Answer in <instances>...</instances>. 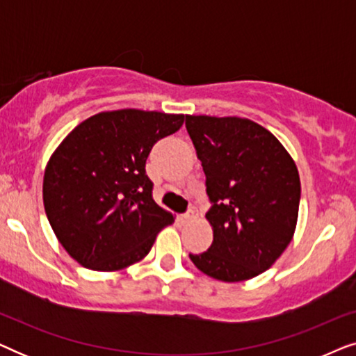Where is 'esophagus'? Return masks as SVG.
<instances>
[{"instance_id":"obj_1","label":"esophagus","mask_w":356,"mask_h":356,"mask_svg":"<svg viewBox=\"0 0 356 356\" xmlns=\"http://www.w3.org/2000/svg\"><path fill=\"white\" fill-rule=\"evenodd\" d=\"M197 217H199V211H197L196 207H191L186 213H184V216H181L183 222H191V220H196Z\"/></svg>"}]
</instances>
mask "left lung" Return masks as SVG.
Returning <instances> with one entry per match:
<instances>
[{"mask_svg": "<svg viewBox=\"0 0 356 356\" xmlns=\"http://www.w3.org/2000/svg\"><path fill=\"white\" fill-rule=\"evenodd\" d=\"M186 129L206 173L212 207L211 248L189 254L212 279L241 282L262 274L295 235L300 175L279 139L240 116L186 115Z\"/></svg>", "mask_w": 356, "mask_h": 356, "instance_id": "obj_1", "label": "left lung"}]
</instances>
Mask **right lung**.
<instances>
[{"label":"right lung","instance_id":"1","mask_svg":"<svg viewBox=\"0 0 356 356\" xmlns=\"http://www.w3.org/2000/svg\"><path fill=\"white\" fill-rule=\"evenodd\" d=\"M184 115L123 108L76 126L48 160L43 206L58 241L92 270L115 272L144 259L175 217L152 199L145 160Z\"/></svg>","mask_w":356,"mask_h":356}]
</instances>
